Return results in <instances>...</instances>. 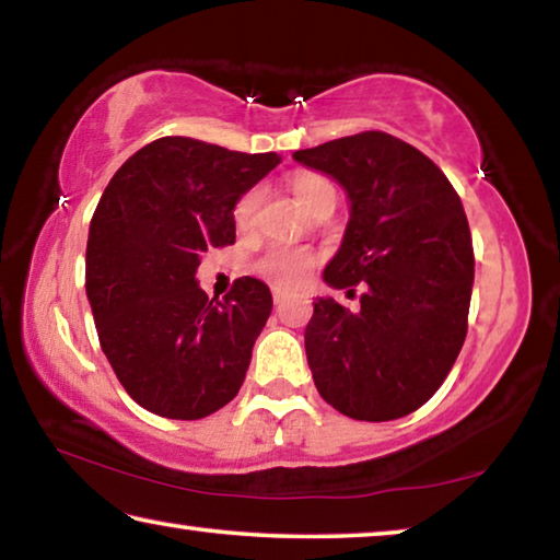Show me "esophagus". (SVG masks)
<instances>
[{
  "instance_id": "1",
  "label": "esophagus",
  "mask_w": 560,
  "mask_h": 560,
  "mask_svg": "<svg viewBox=\"0 0 560 560\" xmlns=\"http://www.w3.org/2000/svg\"><path fill=\"white\" fill-rule=\"evenodd\" d=\"M271 293H273V303H281V301H283V296H287V291L279 289V287H273V289H271Z\"/></svg>"
}]
</instances>
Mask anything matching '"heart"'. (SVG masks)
<instances>
[{"instance_id": "obj_1", "label": "heart", "mask_w": 560, "mask_h": 560, "mask_svg": "<svg viewBox=\"0 0 560 560\" xmlns=\"http://www.w3.org/2000/svg\"><path fill=\"white\" fill-rule=\"evenodd\" d=\"M289 187L301 207H306L308 212H314L316 207L328 200V197H336L334 185L328 183L324 175L316 173H296L289 179ZM259 205V192L252 189L240 197V202L234 205V222L240 226H249L254 222V214H257ZM316 252L306 249V246H291V244H271L261 252V257L254 261V271L259 277L269 279L277 287H296L303 279L308 277V271L314 269L316 264Z\"/></svg>"}]
</instances>
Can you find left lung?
I'll return each instance as SVG.
<instances>
[{
  "label": "left lung",
  "instance_id": "obj_1",
  "mask_svg": "<svg viewBox=\"0 0 560 560\" xmlns=\"http://www.w3.org/2000/svg\"><path fill=\"white\" fill-rule=\"evenodd\" d=\"M293 158L346 187L350 222L324 279L363 289L355 314L314 301L303 340L318 393L353 420L410 415L438 393L467 338L474 249L457 189L428 155L383 130Z\"/></svg>",
  "mask_w": 560,
  "mask_h": 560
}]
</instances>
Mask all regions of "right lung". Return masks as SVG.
<instances>
[{"mask_svg": "<svg viewBox=\"0 0 560 560\" xmlns=\"http://www.w3.org/2000/svg\"><path fill=\"white\" fill-rule=\"evenodd\" d=\"M279 165L195 138H158L120 165L93 212L86 293L113 373L140 407L202 420L240 393L271 314L264 281L222 301L197 287L207 249L234 244V205Z\"/></svg>", "mask_w": 560, "mask_h": 560, "instance_id": "right-lung-1", "label": "right lung"}]
</instances>
